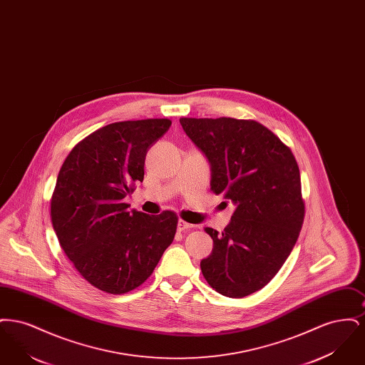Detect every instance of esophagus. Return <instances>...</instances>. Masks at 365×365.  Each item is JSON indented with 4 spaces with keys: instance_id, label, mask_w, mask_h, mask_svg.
Instances as JSON below:
<instances>
[{
    "instance_id": "34e87169",
    "label": "esophagus",
    "mask_w": 365,
    "mask_h": 365,
    "mask_svg": "<svg viewBox=\"0 0 365 365\" xmlns=\"http://www.w3.org/2000/svg\"><path fill=\"white\" fill-rule=\"evenodd\" d=\"M192 225H190V223H187V222H185V220H179L178 222V230L179 231H185V230H190V228H192Z\"/></svg>"
}]
</instances>
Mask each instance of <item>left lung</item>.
<instances>
[{"mask_svg": "<svg viewBox=\"0 0 365 365\" xmlns=\"http://www.w3.org/2000/svg\"><path fill=\"white\" fill-rule=\"evenodd\" d=\"M210 163V190L235 205L230 225L201 261L209 286L230 298L259 292L278 274L304 223L298 164L290 148L255 120L182 118Z\"/></svg>", "mask_w": 365, "mask_h": 365, "instance_id": "1", "label": "left lung"}]
</instances>
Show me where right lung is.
Segmentation results:
<instances>
[{
	"label": "right lung",
	"mask_w": 365,
	"mask_h": 365,
	"mask_svg": "<svg viewBox=\"0 0 365 365\" xmlns=\"http://www.w3.org/2000/svg\"><path fill=\"white\" fill-rule=\"evenodd\" d=\"M170 125V119L108 124L82 139L60 168L53 228L76 271L105 293L137 289L174 241L175 212L146 215L124 202L143 180L149 148Z\"/></svg>",
	"instance_id": "1"
}]
</instances>
